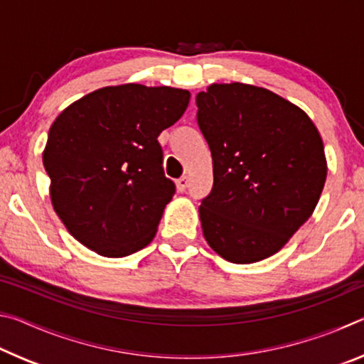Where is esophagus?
I'll return each mask as SVG.
<instances>
[{
    "label": "esophagus",
    "instance_id": "esophagus-1",
    "mask_svg": "<svg viewBox=\"0 0 364 364\" xmlns=\"http://www.w3.org/2000/svg\"><path fill=\"white\" fill-rule=\"evenodd\" d=\"M188 183H189L188 176H181L180 180L176 181V188H178V191H180V193H184V191H186V188H188Z\"/></svg>",
    "mask_w": 364,
    "mask_h": 364
}]
</instances>
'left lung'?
<instances>
[{
	"label": "left lung",
	"instance_id": "obj_1",
	"mask_svg": "<svg viewBox=\"0 0 364 364\" xmlns=\"http://www.w3.org/2000/svg\"><path fill=\"white\" fill-rule=\"evenodd\" d=\"M213 160V188L199 207L207 244L225 260H264L311 217L328 164L318 128L273 91L213 83L196 96Z\"/></svg>",
	"mask_w": 364,
	"mask_h": 364
}]
</instances>
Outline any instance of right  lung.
Segmentation results:
<instances>
[{
    "label": "right lung",
    "mask_w": 364,
    "mask_h": 364,
    "mask_svg": "<svg viewBox=\"0 0 364 364\" xmlns=\"http://www.w3.org/2000/svg\"><path fill=\"white\" fill-rule=\"evenodd\" d=\"M191 93L170 86H106L53 122L43 151L54 212L78 242L102 257L144 249L175 183L164 173L159 134L186 110Z\"/></svg>",
    "instance_id": "add662e5"
}]
</instances>
